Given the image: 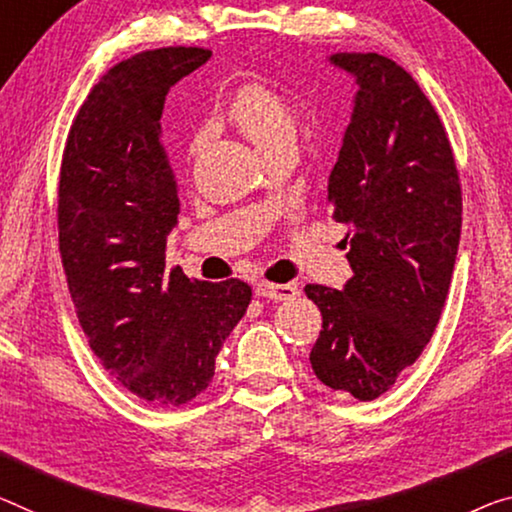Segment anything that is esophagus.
Returning a JSON list of instances; mask_svg holds the SVG:
<instances>
[{
	"label": "esophagus",
	"mask_w": 512,
	"mask_h": 512,
	"mask_svg": "<svg viewBox=\"0 0 512 512\" xmlns=\"http://www.w3.org/2000/svg\"><path fill=\"white\" fill-rule=\"evenodd\" d=\"M256 295L267 297V300H274V302H288V300H295V297L300 295V288H297V283L261 281L256 286Z\"/></svg>",
	"instance_id": "esophagus-1"
}]
</instances>
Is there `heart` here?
<instances>
[{
	"label": "heart",
	"mask_w": 512,
	"mask_h": 512,
	"mask_svg": "<svg viewBox=\"0 0 512 512\" xmlns=\"http://www.w3.org/2000/svg\"><path fill=\"white\" fill-rule=\"evenodd\" d=\"M231 123L249 137L263 153H270L283 141L295 137V116L288 102L261 84H245L233 93L226 105ZM201 135L190 141V155L201 151Z\"/></svg>",
	"instance_id": "heart-1"
}]
</instances>
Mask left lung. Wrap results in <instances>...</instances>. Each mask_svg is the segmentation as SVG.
<instances>
[{
	"label": "left lung",
	"instance_id": "left-lung-1",
	"mask_svg": "<svg viewBox=\"0 0 512 512\" xmlns=\"http://www.w3.org/2000/svg\"><path fill=\"white\" fill-rule=\"evenodd\" d=\"M329 61L357 82L327 185L355 274L343 290L304 288L322 313L309 361L322 384L373 400L419 359L442 316L462 190L444 125L405 68L375 52Z\"/></svg>",
	"mask_w": 512,
	"mask_h": 512
}]
</instances>
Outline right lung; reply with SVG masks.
Returning a JSON list of instances; mask_svg holds the SVG:
<instances>
[{
  "instance_id": "right-lung-1",
  "label": "right lung",
  "mask_w": 512,
  "mask_h": 512,
  "mask_svg": "<svg viewBox=\"0 0 512 512\" xmlns=\"http://www.w3.org/2000/svg\"><path fill=\"white\" fill-rule=\"evenodd\" d=\"M210 59L160 47L109 68L70 125L59 176V251L77 318L109 375L141 400L185 405L208 389L245 316V281L167 272L178 185L162 144L171 86Z\"/></svg>"
}]
</instances>
